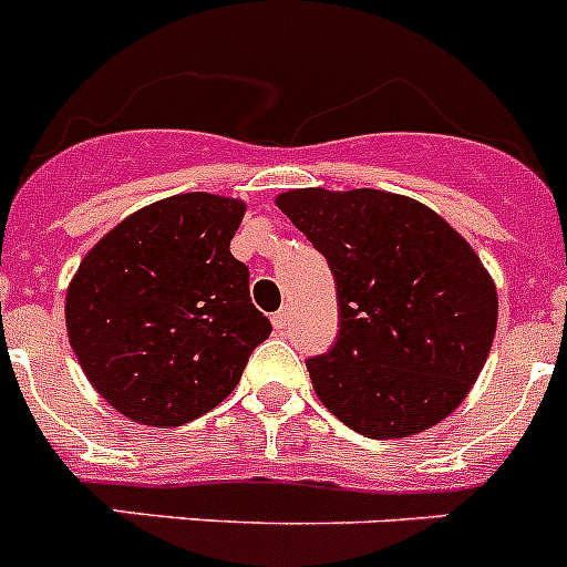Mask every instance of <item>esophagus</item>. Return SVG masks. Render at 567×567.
<instances>
[{"label":"esophagus","mask_w":567,"mask_h":567,"mask_svg":"<svg viewBox=\"0 0 567 567\" xmlns=\"http://www.w3.org/2000/svg\"><path fill=\"white\" fill-rule=\"evenodd\" d=\"M289 318H292V315H289V309H278V312L272 315V327L278 329V332H284V329L289 327Z\"/></svg>","instance_id":"esophagus-1"}]
</instances>
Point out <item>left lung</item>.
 Returning <instances> with one entry per match:
<instances>
[{"instance_id":"obj_1","label":"left lung","mask_w":567,"mask_h":567,"mask_svg":"<svg viewBox=\"0 0 567 567\" xmlns=\"http://www.w3.org/2000/svg\"><path fill=\"white\" fill-rule=\"evenodd\" d=\"M275 204L329 260L338 289V340L307 363L320 403L374 440L449 417L497 332V287L468 240L385 189H289Z\"/></svg>"}]
</instances>
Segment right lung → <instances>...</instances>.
Returning <instances> with one entry per match:
<instances>
[{"mask_svg": "<svg viewBox=\"0 0 567 567\" xmlns=\"http://www.w3.org/2000/svg\"><path fill=\"white\" fill-rule=\"evenodd\" d=\"M244 213L238 198L169 195L115 224L79 264L64 298L70 349L124 417L158 429L202 417L272 332L229 252Z\"/></svg>", "mask_w": 567, "mask_h": 567, "instance_id": "add662e5", "label": "right lung"}]
</instances>
